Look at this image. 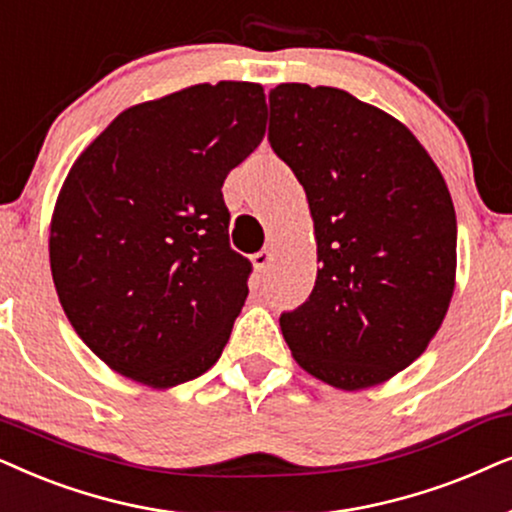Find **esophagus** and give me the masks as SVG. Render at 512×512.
Returning a JSON list of instances; mask_svg holds the SVG:
<instances>
[{"label":"esophagus","mask_w":512,"mask_h":512,"mask_svg":"<svg viewBox=\"0 0 512 512\" xmlns=\"http://www.w3.org/2000/svg\"><path fill=\"white\" fill-rule=\"evenodd\" d=\"M271 262H274V250L271 248H264L257 252V255H252V264H255V269L260 271V274H267Z\"/></svg>","instance_id":"1"}]
</instances>
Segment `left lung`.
I'll return each mask as SVG.
<instances>
[{
    "instance_id": "1",
    "label": "left lung",
    "mask_w": 512,
    "mask_h": 512,
    "mask_svg": "<svg viewBox=\"0 0 512 512\" xmlns=\"http://www.w3.org/2000/svg\"><path fill=\"white\" fill-rule=\"evenodd\" d=\"M269 145L309 199L318 276L281 313L292 356L325 384L358 391L426 351L456 274L445 177L391 114L330 86L269 93Z\"/></svg>"
}]
</instances>
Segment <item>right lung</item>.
I'll return each mask as SVG.
<instances>
[{
    "mask_svg": "<svg viewBox=\"0 0 512 512\" xmlns=\"http://www.w3.org/2000/svg\"><path fill=\"white\" fill-rule=\"evenodd\" d=\"M267 128L264 88L189 86L142 102L74 161L51 222L60 304L95 356L152 388L210 370L248 297L222 185Z\"/></svg>",
    "mask_w": 512,
    "mask_h": 512,
    "instance_id": "add662e5",
    "label": "right lung"
}]
</instances>
